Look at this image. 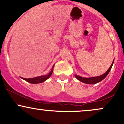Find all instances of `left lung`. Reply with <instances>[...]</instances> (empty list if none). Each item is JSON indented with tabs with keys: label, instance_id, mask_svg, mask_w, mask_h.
<instances>
[{
	"label": "left lung",
	"instance_id": "8db88e82",
	"mask_svg": "<svg viewBox=\"0 0 124 124\" xmlns=\"http://www.w3.org/2000/svg\"><path fill=\"white\" fill-rule=\"evenodd\" d=\"M114 63V61L112 62V63L110 67L106 73H104L103 75H101V76H96V77H92V78H82V77L78 76V75H75V78H76L77 79H78L79 81L80 82H83V83H86V84H90V85H93V84H96L99 83V82H101L107 76V75L108 74V73L110 71L111 69L112 65H113Z\"/></svg>",
	"mask_w": 124,
	"mask_h": 124
}]
</instances>
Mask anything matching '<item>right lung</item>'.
I'll list each match as a JSON object with an SVG mask.
<instances>
[{"label":"right lung","mask_w":124,"mask_h":124,"mask_svg":"<svg viewBox=\"0 0 124 124\" xmlns=\"http://www.w3.org/2000/svg\"><path fill=\"white\" fill-rule=\"evenodd\" d=\"M54 66L52 67V70L48 75H44V76H38V77H35V78H30V79H25V78H22L23 80H26L27 82H28V83H33V84H37V83H42V82H44L46 80H47L48 78H49L52 75V72H53V70H54Z\"/></svg>","instance_id":"1"}]
</instances>
